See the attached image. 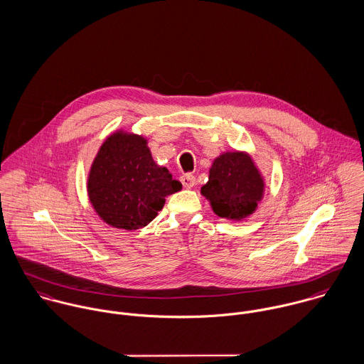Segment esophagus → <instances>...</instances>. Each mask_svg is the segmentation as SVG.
<instances>
[{"label":"esophagus","instance_id":"obj_1","mask_svg":"<svg viewBox=\"0 0 364 364\" xmlns=\"http://www.w3.org/2000/svg\"><path fill=\"white\" fill-rule=\"evenodd\" d=\"M181 182H182V185H183V188H186V189H192V188L195 186V183H196V179H195V176H193V175H191V173H185V175H182V176H181Z\"/></svg>","mask_w":364,"mask_h":364}]
</instances>
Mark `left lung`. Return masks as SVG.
<instances>
[{
	"label": "left lung",
	"instance_id": "8db88e82",
	"mask_svg": "<svg viewBox=\"0 0 364 364\" xmlns=\"http://www.w3.org/2000/svg\"><path fill=\"white\" fill-rule=\"evenodd\" d=\"M200 193L218 217L241 221L258 208L264 195V179L247 151H225L214 158Z\"/></svg>",
	"mask_w": 364,
	"mask_h": 364
}]
</instances>
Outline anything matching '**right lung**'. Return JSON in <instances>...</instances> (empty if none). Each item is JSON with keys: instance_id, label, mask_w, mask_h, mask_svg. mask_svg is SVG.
<instances>
[{"instance_id": "right-lung-1", "label": "right lung", "mask_w": 364, "mask_h": 364, "mask_svg": "<svg viewBox=\"0 0 364 364\" xmlns=\"http://www.w3.org/2000/svg\"><path fill=\"white\" fill-rule=\"evenodd\" d=\"M141 134L119 129L106 137L94 158L87 192L91 206L107 225L133 231L151 223L165 198L182 183L153 159Z\"/></svg>"}]
</instances>
